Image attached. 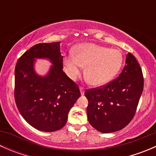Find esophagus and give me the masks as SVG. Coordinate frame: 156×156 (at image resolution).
Here are the masks:
<instances>
[{
  "instance_id": "esophagus-1",
  "label": "esophagus",
  "mask_w": 156,
  "mask_h": 156,
  "mask_svg": "<svg viewBox=\"0 0 156 156\" xmlns=\"http://www.w3.org/2000/svg\"><path fill=\"white\" fill-rule=\"evenodd\" d=\"M79 89H80V91H81V95H84V87H79Z\"/></svg>"
}]
</instances>
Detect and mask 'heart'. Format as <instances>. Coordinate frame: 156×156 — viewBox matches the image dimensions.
Segmentation results:
<instances>
[{"instance_id":"b5f03b06","label":"heart","mask_w":156,"mask_h":156,"mask_svg":"<svg viewBox=\"0 0 156 156\" xmlns=\"http://www.w3.org/2000/svg\"><path fill=\"white\" fill-rule=\"evenodd\" d=\"M123 55L117 49H109L95 44H81L75 48V55L65 58L64 68L71 79L75 80L85 66L84 75L94 86L106 84L115 76L123 63Z\"/></svg>"}]
</instances>
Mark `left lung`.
Wrapping results in <instances>:
<instances>
[{
  "instance_id": "left-lung-1",
  "label": "left lung",
  "mask_w": 156,
  "mask_h": 156,
  "mask_svg": "<svg viewBox=\"0 0 156 156\" xmlns=\"http://www.w3.org/2000/svg\"><path fill=\"white\" fill-rule=\"evenodd\" d=\"M143 90L142 69L134 56L128 53L125 67L117 78L84 93L88 100L89 123L102 133L122 130L134 116Z\"/></svg>"
}]
</instances>
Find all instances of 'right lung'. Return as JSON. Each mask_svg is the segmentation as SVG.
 <instances>
[{
    "instance_id": "add662e5",
    "label": "right lung",
    "mask_w": 156,
    "mask_h": 156,
    "mask_svg": "<svg viewBox=\"0 0 156 156\" xmlns=\"http://www.w3.org/2000/svg\"><path fill=\"white\" fill-rule=\"evenodd\" d=\"M59 44H37L25 52L16 65V104L23 119L41 131H56L65 126L71 108L81 96L78 86L62 71ZM36 58L51 62L45 76L34 71Z\"/></svg>"
}]
</instances>
